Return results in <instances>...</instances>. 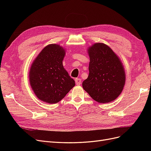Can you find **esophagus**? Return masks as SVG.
<instances>
[{"label": "esophagus", "mask_w": 151, "mask_h": 151, "mask_svg": "<svg viewBox=\"0 0 151 151\" xmlns=\"http://www.w3.org/2000/svg\"><path fill=\"white\" fill-rule=\"evenodd\" d=\"M75 82H76V85L79 86V85H80L81 84V79L80 78H76Z\"/></svg>", "instance_id": "esophagus-1"}]
</instances>
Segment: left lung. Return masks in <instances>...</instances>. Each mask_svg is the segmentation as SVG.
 <instances>
[{"label": "left lung", "mask_w": 151, "mask_h": 151, "mask_svg": "<svg viewBox=\"0 0 151 151\" xmlns=\"http://www.w3.org/2000/svg\"><path fill=\"white\" fill-rule=\"evenodd\" d=\"M90 62L89 76L83 88L100 103L116 99L125 84V72L120 58L106 44L96 43L88 48Z\"/></svg>", "instance_id": "left-lung-1"}]
</instances>
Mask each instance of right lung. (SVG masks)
Returning <instances> with one entry per match:
<instances>
[{"instance_id": "1", "label": "right lung", "mask_w": 151, "mask_h": 151, "mask_svg": "<svg viewBox=\"0 0 151 151\" xmlns=\"http://www.w3.org/2000/svg\"><path fill=\"white\" fill-rule=\"evenodd\" d=\"M66 50L58 44H50L38 55L30 67L29 81L41 101L55 104L75 86V81L63 65Z\"/></svg>"}]
</instances>
